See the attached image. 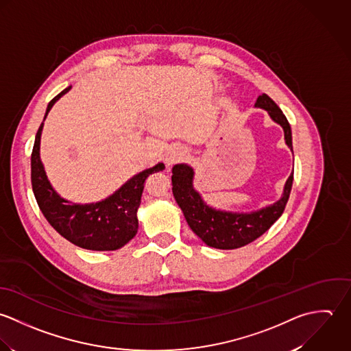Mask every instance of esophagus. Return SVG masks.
Here are the masks:
<instances>
[{
	"instance_id": "34e87169",
	"label": "esophagus",
	"mask_w": 351,
	"mask_h": 351,
	"mask_svg": "<svg viewBox=\"0 0 351 351\" xmlns=\"http://www.w3.org/2000/svg\"><path fill=\"white\" fill-rule=\"evenodd\" d=\"M184 156H186V149L183 146H178V145L172 146V147L168 149V152L165 154V158H164L165 165L167 167H172L173 164H176L180 160H183Z\"/></svg>"
}]
</instances>
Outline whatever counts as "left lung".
I'll return each mask as SVG.
<instances>
[{
  "label": "left lung",
  "mask_w": 351,
  "mask_h": 351,
  "mask_svg": "<svg viewBox=\"0 0 351 351\" xmlns=\"http://www.w3.org/2000/svg\"><path fill=\"white\" fill-rule=\"evenodd\" d=\"M255 107L266 110L270 118L280 125L285 133V142L293 152L290 125L274 100L263 93L258 97ZM193 180L194 169L190 165L176 164L172 168V193L189 226L206 245L218 250H234L261 237L280 218L291 191L293 172L286 180L283 194L277 202L250 213H232L211 208L194 189Z\"/></svg>",
  "instance_id": "8db88e82"
}]
</instances>
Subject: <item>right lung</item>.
<instances>
[{"label":"right lung","mask_w":351,"mask_h":351,"mask_svg":"<svg viewBox=\"0 0 351 351\" xmlns=\"http://www.w3.org/2000/svg\"><path fill=\"white\" fill-rule=\"evenodd\" d=\"M71 86L57 95L47 106L45 119L51 107ZM43 122L35 137L31 154V182L39 209L49 223L74 245L92 251H115L128 244L138 230L137 210L141 205L143 183L154 172L162 171L156 164L129 179L108 198L96 204H73L64 199L50 184L40 160V136Z\"/></svg>","instance_id":"1"}]
</instances>
